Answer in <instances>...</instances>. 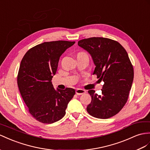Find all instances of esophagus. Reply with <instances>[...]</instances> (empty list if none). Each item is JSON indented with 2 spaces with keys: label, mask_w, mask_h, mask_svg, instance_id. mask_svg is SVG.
Segmentation results:
<instances>
[{
  "label": "esophagus",
  "mask_w": 150,
  "mask_h": 150,
  "mask_svg": "<svg viewBox=\"0 0 150 150\" xmlns=\"http://www.w3.org/2000/svg\"><path fill=\"white\" fill-rule=\"evenodd\" d=\"M86 93V91L85 90H83L81 89H77L76 90V94L77 95H82L83 94H85Z\"/></svg>",
  "instance_id": "esophagus-1"
}]
</instances>
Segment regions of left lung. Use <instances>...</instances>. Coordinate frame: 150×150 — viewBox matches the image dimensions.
Returning a JSON list of instances; mask_svg holds the SVG:
<instances>
[{"instance_id":"8db88e82","label":"left lung","mask_w":150,"mask_h":150,"mask_svg":"<svg viewBox=\"0 0 150 150\" xmlns=\"http://www.w3.org/2000/svg\"><path fill=\"white\" fill-rule=\"evenodd\" d=\"M78 45L93 59V74L104 82L101 95L94 90L88 91L92 100L87 112L98 118L112 117L125 105L133 82L134 70L128 54L118 42L103 37L85 38Z\"/></svg>"}]
</instances>
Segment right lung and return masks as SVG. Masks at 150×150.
<instances>
[{
  "label": "right lung",
  "mask_w": 150,
  "mask_h": 150,
  "mask_svg": "<svg viewBox=\"0 0 150 150\" xmlns=\"http://www.w3.org/2000/svg\"><path fill=\"white\" fill-rule=\"evenodd\" d=\"M75 43L44 42L28 50L21 61L17 79L19 90L30 114L44 124L61 120L75 94L71 88L55 89L51 81L60 56Z\"/></svg>",
  "instance_id": "right-lung-1"
}]
</instances>
